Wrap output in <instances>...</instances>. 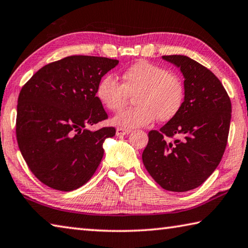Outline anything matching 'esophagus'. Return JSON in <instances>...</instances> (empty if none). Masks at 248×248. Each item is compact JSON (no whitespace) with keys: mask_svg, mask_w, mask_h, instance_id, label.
<instances>
[{"mask_svg":"<svg viewBox=\"0 0 248 248\" xmlns=\"http://www.w3.org/2000/svg\"><path fill=\"white\" fill-rule=\"evenodd\" d=\"M130 132H131V130H130V129H125V128H121V127L117 128V130H116L117 137H123V136H125V134H128Z\"/></svg>","mask_w":248,"mask_h":248,"instance_id":"esophagus-1","label":"esophagus"}]
</instances>
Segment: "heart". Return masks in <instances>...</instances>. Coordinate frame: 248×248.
I'll return each instance as SVG.
<instances>
[{
    "mask_svg": "<svg viewBox=\"0 0 248 248\" xmlns=\"http://www.w3.org/2000/svg\"><path fill=\"white\" fill-rule=\"evenodd\" d=\"M132 94L137 105L115 117L117 125L136 128L148 125L155 118L161 123L171 120L184 105L185 87L176 74L142 60L124 71L123 83L114 75L107 74L96 89L99 102L111 111L121 110Z\"/></svg>",
    "mask_w": 248,
    "mask_h": 248,
    "instance_id": "obj_1",
    "label": "heart"
}]
</instances>
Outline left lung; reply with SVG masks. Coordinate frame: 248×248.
<instances>
[{
  "instance_id": "1",
  "label": "left lung",
  "mask_w": 248,
  "mask_h": 248,
  "mask_svg": "<svg viewBox=\"0 0 248 248\" xmlns=\"http://www.w3.org/2000/svg\"><path fill=\"white\" fill-rule=\"evenodd\" d=\"M162 58L182 71L185 100L175 118L149 132L142 161L162 188L183 192L199 187L219 165L228 143L232 106L220 79L205 66L179 54Z\"/></svg>"
}]
</instances>
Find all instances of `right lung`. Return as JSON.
<instances>
[{
	"label": "right lung",
	"mask_w": 248,
	"mask_h": 248,
	"mask_svg": "<svg viewBox=\"0 0 248 248\" xmlns=\"http://www.w3.org/2000/svg\"><path fill=\"white\" fill-rule=\"evenodd\" d=\"M104 57L70 56L45 65L20 90L16 139L31 173L52 189L71 191L91 179L114 127L96 96L100 79L118 64Z\"/></svg>",
	"instance_id": "1"
}]
</instances>
